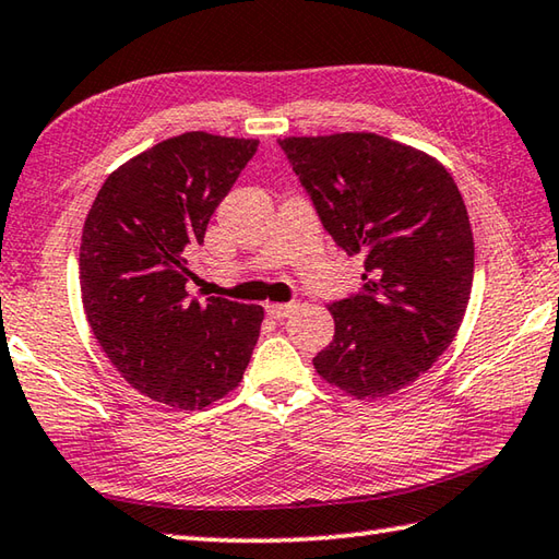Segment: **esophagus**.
I'll list each match as a JSON object with an SVG mask.
<instances>
[{
  "mask_svg": "<svg viewBox=\"0 0 559 559\" xmlns=\"http://www.w3.org/2000/svg\"><path fill=\"white\" fill-rule=\"evenodd\" d=\"M293 310H296L293 302H269L266 306V314L273 320H286Z\"/></svg>",
  "mask_w": 559,
  "mask_h": 559,
  "instance_id": "1",
  "label": "esophagus"
}]
</instances>
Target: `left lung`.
I'll use <instances>...</instances> for the list:
<instances>
[{
    "label": "left lung",
    "instance_id": "8db88e82",
    "mask_svg": "<svg viewBox=\"0 0 559 559\" xmlns=\"http://www.w3.org/2000/svg\"><path fill=\"white\" fill-rule=\"evenodd\" d=\"M278 146L334 245L364 257V288L328 306L334 337L314 371L361 401L405 389L450 347L469 302L474 237L460 188L438 158L371 131Z\"/></svg>",
    "mask_w": 559,
    "mask_h": 559
}]
</instances>
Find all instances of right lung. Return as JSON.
Instances as JSON below:
<instances>
[{
	"label": "right lung",
	"instance_id": "obj_1",
	"mask_svg": "<svg viewBox=\"0 0 559 559\" xmlns=\"http://www.w3.org/2000/svg\"><path fill=\"white\" fill-rule=\"evenodd\" d=\"M257 139L207 131L160 141L99 188L80 245L90 328L115 369L151 401L202 411L237 389L263 308L188 298V253L257 154Z\"/></svg>",
	"mask_w": 559,
	"mask_h": 559
}]
</instances>
